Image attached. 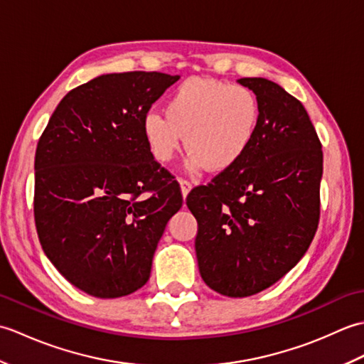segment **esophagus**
<instances>
[{"mask_svg":"<svg viewBox=\"0 0 364 364\" xmlns=\"http://www.w3.org/2000/svg\"><path fill=\"white\" fill-rule=\"evenodd\" d=\"M180 188H181L183 197H186L189 194V191L192 189V183L188 180H180Z\"/></svg>","mask_w":364,"mask_h":364,"instance_id":"1","label":"esophagus"}]
</instances>
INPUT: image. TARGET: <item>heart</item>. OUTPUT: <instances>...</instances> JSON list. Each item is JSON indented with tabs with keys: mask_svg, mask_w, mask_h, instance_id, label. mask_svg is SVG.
Masks as SVG:
<instances>
[{
	"mask_svg": "<svg viewBox=\"0 0 364 364\" xmlns=\"http://www.w3.org/2000/svg\"><path fill=\"white\" fill-rule=\"evenodd\" d=\"M261 106L250 89L225 81L191 78L168 97L164 114L151 112L142 133L161 164L173 159L184 144L189 172L210 167L223 172L244 158L258 134Z\"/></svg>",
	"mask_w": 364,
	"mask_h": 364,
	"instance_id": "b5f03b06",
	"label": "heart"
}]
</instances>
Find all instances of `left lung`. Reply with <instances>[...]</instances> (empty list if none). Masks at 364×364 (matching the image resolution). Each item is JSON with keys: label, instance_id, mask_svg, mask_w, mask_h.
<instances>
[{"label": "left lung", "instance_id": "1", "mask_svg": "<svg viewBox=\"0 0 364 364\" xmlns=\"http://www.w3.org/2000/svg\"><path fill=\"white\" fill-rule=\"evenodd\" d=\"M237 82L257 95L261 122L244 158L186 198L198 223L203 282L249 297L280 280L310 247L319 223L322 145L297 98L266 78Z\"/></svg>", "mask_w": 364, "mask_h": 364}]
</instances>
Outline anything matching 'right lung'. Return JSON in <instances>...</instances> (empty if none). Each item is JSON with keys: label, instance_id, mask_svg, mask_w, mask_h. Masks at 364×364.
Returning <instances> with one entry per match:
<instances>
[{"label": "right lung", "instance_id": "obj_1", "mask_svg": "<svg viewBox=\"0 0 364 364\" xmlns=\"http://www.w3.org/2000/svg\"><path fill=\"white\" fill-rule=\"evenodd\" d=\"M180 76H97L60 100L36 150L34 218L60 275L98 299L149 282L153 255L183 197L146 146L142 123ZM144 191H153L144 199Z\"/></svg>", "mask_w": 364, "mask_h": 364}]
</instances>
